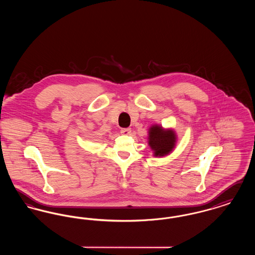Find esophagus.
<instances>
[{"mask_svg": "<svg viewBox=\"0 0 255 255\" xmlns=\"http://www.w3.org/2000/svg\"><path fill=\"white\" fill-rule=\"evenodd\" d=\"M121 133H123V134H129L131 133V128H122L121 130Z\"/></svg>", "mask_w": 255, "mask_h": 255, "instance_id": "34e87169", "label": "esophagus"}]
</instances>
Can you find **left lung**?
<instances>
[{
	"instance_id": "left-lung-1",
	"label": "left lung",
	"mask_w": 255,
	"mask_h": 255,
	"mask_svg": "<svg viewBox=\"0 0 255 255\" xmlns=\"http://www.w3.org/2000/svg\"><path fill=\"white\" fill-rule=\"evenodd\" d=\"M175 141L173 131H163L158 126H153L149 131V145L155 151V156L167 155L175 146Z\"/></svg>"
}]
</instances>
